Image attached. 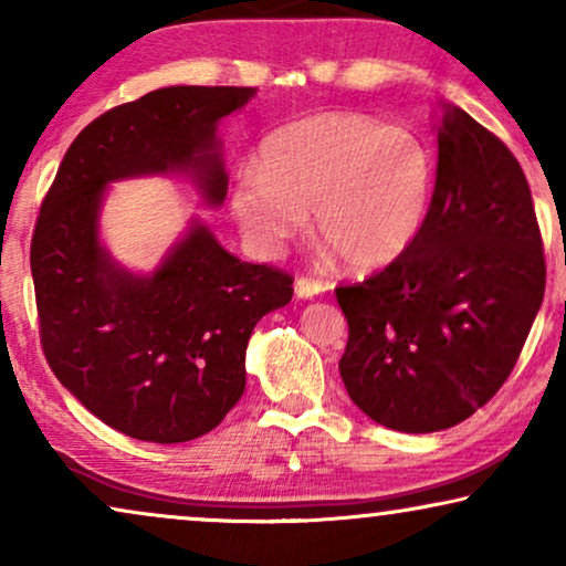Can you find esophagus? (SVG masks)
Returning <instances> with one entry per match:
<instances>
[{
	"label": "esophagus",
	"mask_w": 566,
	"mask_h": 566,
	"mask_svg": "<svg viewBox=\"0 0 566 566\" xmlns=\"http://www.w3.org/2000/svg\"><path fill=\"white\" fill-rule=\"evenodd\" d=\"M293 289H296L298 298H314V296H319V293L327 291V285H324L322 281H314V277H308V275H301V277H296V285H293Z\"/></svg>",
	"instance_id": "esophagus-1"
}]
</instances>
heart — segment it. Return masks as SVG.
<instances>
[{"instance_id": "b5f03b06", "label": "heart", "mask_w": 566, "mask_h": 566, "mask_svg": "<svg viewBox=\"0 0 566 566\" xmlns=\"http://www.w3.org/2000/svg\"><path fill=\"white\" fill-rule=\"evenodd\" d=\"M260 167L239 169L231 211L260 258H277L306 229L347 268L378 270L420 239L436 198L430 146L360 113L324 111L270 130Z\"/></svg>"}]
</instances>
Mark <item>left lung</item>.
Masks as SVG:
<instances>
[{
    "mask_svg": "<svg viewBox=\"0 0 566 566\" xmlns=\"http://www.w3.org/2000/svg\"><path fill=\"white\" fill-rule=\"evenodd\" d=\"M438 113V182L420 239L335 289L345 389L401 432L453 428L484 407L521 358L546 289L536 208L513 151L461 107Z\"/></svg>",
    "mask_w": 566,
    "mask_h": 566,
    "instance_id": "left-lung-1",
    "label": "left lung"
}]
</instances>
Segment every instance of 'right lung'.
Masks as SVG:
<instances>
[{"mask_svg":"<svg viewBox=\"0 0 566 566\" xmlns=\"http://www.w3.org/2000/svg\"><path fill=\"white\" fill-rule=\"evenodd\" d=\"M254 87H165L118 105L74 138L38 213V327L61 384L123 436L185 443L244 394V353L262 316L285 306L293 277L229 254L203 223L151 275H130L97 237L107 182L188 172L206 203L227 198L216 126Z\"/></svg>","mask_w":566,"mask_h":566,"instance_id":"right-lung-1","label":"right lung"}]
</instances>
